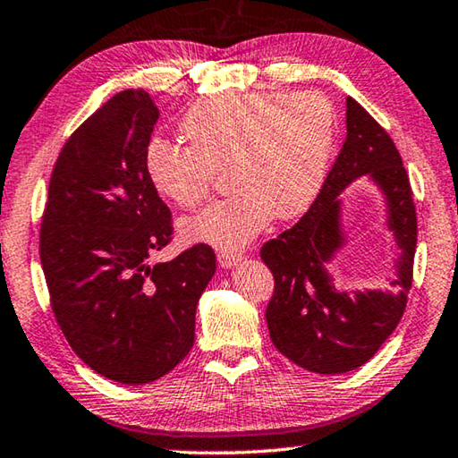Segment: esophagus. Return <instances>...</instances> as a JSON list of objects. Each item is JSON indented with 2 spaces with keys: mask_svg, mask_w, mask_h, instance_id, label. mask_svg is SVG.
<instances>
[{
  "mask_svg": "<svg viewBox=\"0 0 458 458\" xmlns=\"http://www.w3.org/2000/svg\"><path fill=\"white\" fill-rule=\"evenodd\" d=\"M242 260V255L241 252H234V250H222L217 252V263H220V267L224 268H230L238 265Z\"/></svg>",
  "mask_w": 458,
  "mask_h": 458,
  "instance_id": "esophagus-1",
  "label": "esophagus"
}]
</instances>
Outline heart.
Segmentation results:
<instances>
[{
  "mask_svg": "<svg viewBox=\"0 0 458 458\" xmlns=\"http://www.w3.org/2000/svg\"><path fill=\"white\" fill-rule=\"evenodd\" d=\"M190 147L152 138L144 169L155 190L191 209L214 190L217 173H230L236 190L187 217V241L238 249L271 217L292 220L310 208L328 169L336 112L316 91L230 93L198 101L181 120Z\"/></svg>",
  "mask_w": 458,
  "mask_h": 458,
  "instance_id": "obj_1",
  "label": "heart"
}]
</instances>
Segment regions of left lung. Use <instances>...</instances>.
<instances>
[{
  "label": "left lung",
  "instance_id": "8db88e82",
  "mask_svg": "<svg viewBox=\"0 0 458 458\" xmlns=\"http://www.w3.org/2000/svg\"><path fill=\"white\" fill-rule=\"evenodd\" d=\"M367 174L386 195L388 225L403 255L392 289L348 294L325 265L342 248L337 195ZM418 241L410 177L391 136L359 101L346 98V140L306 216L260 249L275 292L265 318L277 351L311 373L338 375L365 365L402 320Z\"/></svg>",
  "mask_w": 458,
  "mask_h": 458
}]
</instances>
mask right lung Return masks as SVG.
Masks as SVG:
<instances>
[{
    "label": "right lung",
    "instance_id": "right-lung-1",
    "mask_svg": "<svg viewBox=\"0 0 458 458\" xmlns=\"http://www.w3.org/2000/svg\"><path fill=\"white\" fill-rule=\"evenodd\" d=\"M158 110L144 89L115 93L64 142L40 224L56 324L106 379L142 386L195 340V308L216 273L209 244L148 265L173 236L171 209L144 169Z\"/></svg>",
    "mask_w": 458,
    "mask_h": 458
}]
</instances>
